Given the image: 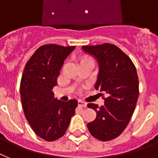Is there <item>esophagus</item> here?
<instances>
[{
	"instance_id": "esophagus-1",
	"label": "esophagus",
	"mask_w": 158,
	"mask_h": 158,
	"mask_svg": "<svg viewBox=\"0 0 158 158\" xmlns=\"http://www.w3.org/2000/svg\"><path fill=\"white\" fill-rule=\"evenodd\" d=\"M78 105H79V106H83V107H86L87 106L86 102H84L81 101V100H79V101H78Z\"/></svg>"
}]
</instances>
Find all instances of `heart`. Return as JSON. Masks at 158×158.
I'll use <instances>...</instances> for the list:
<instances>
[{"label":"heart","mask_w":158,"mask_h":158,"mask_svg":"<svg viewBox=\"0 0 158 158\" xmlns=\"http://www.w3.org/2000/svg\"><path fill=\"white\" fill-rule=\"evenodd\" d=\"M94 62L93 60V58L91 56H84L82 57V59L80 60V63H83V62Z\"/></svg>","instance_id":"obj_1"}]
</instances>
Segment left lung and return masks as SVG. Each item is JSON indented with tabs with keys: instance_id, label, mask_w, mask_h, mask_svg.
Listing matches in <instances>:
<instances>
[{
	"instance_id": "left-lung-1",
	"label": "left lung",
	"mask_w": 158,
	"mask_h": 158,
	"mask_svg": "<svg viewBox=\"0 0 158 158\" xmlns=\"http://www.w3.org/2000/svg\"><path fill=\"white\" fill-rule=\"evenodd\" d=\"M82 49L98 60L99 73L94 87L107 96L103 106L88 104L97 116L87 126L98 140L114 139L125 130L136 106L139 93L136 68L130 57L113 44L83 46Z\"/></svg>"
}]
</instances>
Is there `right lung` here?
<instances>
[{"label": "right lung", "instance_id": "right-lung-1", "mask_svg": "<svg viewBox=\"0 0 158 158\" xmlns=\"http://www.w3.org/2000/svg\"><path fill=\"white\" fill-rule=\"evenodd\" d=\"M75 47L47 44L38 48L26 63L20 82L24 115L35 134L47 141L62 137L75 113V99L62 102L54 98L64 60Z\"/></svg>", "mask_w": 158, "mask_h": 158}]
</instances>
